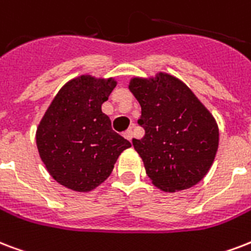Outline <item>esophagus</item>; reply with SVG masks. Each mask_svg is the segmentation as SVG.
Listing matches in <instances>:
<instances>
[{"instance_id":"obj_1","label":"esophagus","mask_w":251,"mask_h":251,"mask_svg":"<svg viewBox=\"0 0 251 251\" xmlns=\"http://www.w3.org/2000/svg\"><path fill=\"white\" fill-rule=\"evenodd\" d=\"M124 137H125L126 139H129V141H131V138H133V130H131V129L126 130L125 133H124Z\"/></svg>"}]
</instances>
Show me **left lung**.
<instances>
[{
	"mask_svg": "<svg viewBox=\"0 0 251 251\" xmlns=\"http://www.w3.org/2000/svg\"><path fill=\"white\" fill-rule=\"evenodd\" d=\"M142 114V139L133 146L142 158L147 176L166 192L198 184L215 160L219 127L209 110L176 77L158 74L155 79L130 81Z\"/></svg>",
	"mask_w": 251,
	"mask_h": 251,
	"instance_id": "left-lung-1",
	"label": "left lung"
}]
</instances>
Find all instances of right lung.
Wrapping results in <instances>:
<instances>
[{
  "mask_svg": "<svg viewBox=\"0 0 251 251\" xmlns=\"http://www.w3.org/2000/svg\"><path fill=\"white\" fill-rule=\"evenodd\" d=\"M113 79L83 75L57 92L36 130V146L50 175L67 188L88 192L112 174L131 143L112 129L101 105L116 87Z\"/></svg>",
  "mask_w": 251,
  "mask_h": 251,
  "instance_id": "1",
  "label": "right lung"
}]
</instances>
